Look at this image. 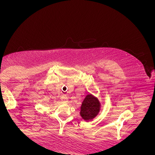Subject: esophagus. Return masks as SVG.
I'll list each match as a JSON object with an SVG mask.
<instances>
[{
  "label": "esophagus",
  "instance_id": "esophagus-1",
  "mask_svg": "<svg viewBox=\"0 0 155 155\" xmlns=\"http://www.w3.org/2000/svg\"><path fill=\"white\" fill-rule=\"evenodd\" d=\"M61 101L63 103H66L68 101V97L65 95H63L61 97Z\"/></svg>",
  "mask_w": 155,
  "mask_h": 155
}]
</instances>
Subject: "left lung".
Wrapping results in <instances>:
<instances>
[{"instance_id":"1","label":"left lung","mask_w":155,"mask_h":155,"mask_svg":"<svg viewBox=\"0 0 155 155\" xmlns=\"http://www.w3.org/2000/svg\"><path fill=\"white\" fill-rule=\"evenodd\" d=\"M100 104L97 98L91 95L86 96L81 106L80 114L84 120H91L98 113Z\"/></svg>"}]
</instances>
